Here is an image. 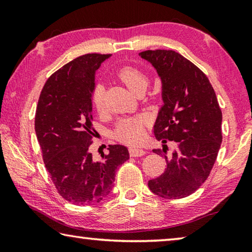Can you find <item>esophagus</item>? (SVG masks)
Segmentation results:
<instances>
[{"label": "esophagus", "instance_id": "obj_1", "mask_svg": "<svg viewBox=\"0 0 252 252\" xmlns=\"http://www.w3.org/2000/svg\"><path fill=\"white\" fill-rule=\"evenodd\" d=\"M129 152L131 157H142L147 153L143 149H140V148H130Z\"/></svg>", "mask_w": 252, "mask_h": 252}]
</instances>
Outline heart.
Here are the masks:
<instances>
[{"label": "heart", "mask_w": 252, "mask_h": 252, "mask_svg": "<svg viewBox=\"0 0 252 252\" xmlns=\"http://www.w3.org/2000/svg\"><path fill=\"white\" fill-rule=\"evenodd\" d=\"M118 76L127 88L134 93L144 91L148 84L146 73L139 67L133 65H125L118 71ZM91 100L93 106L97 112H103L105 110L104 88L101 83H96L92 90ZM148 126V119L143 116H134L125 118L119 121L116 134L121 141L136 144L141 142L144 135V129Z\"/></svg>", "instance_id": "heart-1"}]
</instances>
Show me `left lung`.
I'll return each mask as SVG.
<instances>
[{
    "instance_id": "1",
    "label": "left lung",
    "mask_w": 252,
    "mask_h": 252,
    "mask_svg": "<svg viewBox=\"0 0 252 252\" xmlns=\"http://www.w3.org/2000/svg\"><path fill=\"white\" fill-rule=\"evenodd\" d=\"M140 55L162 80L164 104L153 133L163 149L153 152L167 155L168 141L177 146L164 157V172L148 186L161 198H186L203 185L215 164L222 142V113L210 81L189 60L172 50H148Z\"/></svg>"
}]
</instances>
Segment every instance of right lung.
I'll list each match as a JSON object with an SVG mask.
<instances>
[{
  "mask_svg": "<svg viewBox=\"0 0 252 252\" xmlns=\"http://www.w3.org/2000/svg\"><path fill=\"white\" fill-rule=\"evenodd\" d=\"M110 54L89 53L66 63L42 89L35 112V133L44 165L63 199L73 204L100 202L113 188L127 149L109 146L108 155L93 159L94 136L91 94L94 73Z\"/></svg>",
  "mask_w": 252,
  "mask_h": 252,
  "instance_id": "obj_1",
  "label": "right lung"
}]
</instances>
